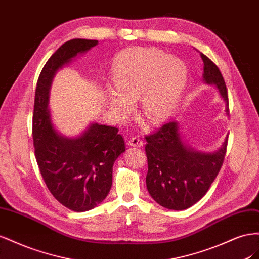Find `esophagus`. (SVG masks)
Listing matches in <instances>:
<instances>
[{"label":"esophagus","mask_w":259,"mask_h":259,"mask_svg":"<svg viewBox=\"0 0 259 259\" xmlns=\"http://www.w3.org/2000/svg\"><path fill=\"white\" fill-rule=\"evenodd\" d=\"M127 144H128L130 146H133V147H143L144 142H143V140L140 139L138 136H135V137L130 138Z\"/></svg>","instance_id":"34e87169"}]
</instances>
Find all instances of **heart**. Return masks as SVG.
<instances>
[{"label": "heart", "mask_w": 259, "mask_h": 259, "mask_svg": "<svg viewBox=\"0 0 259 259\" xmlns=\"http://www.w3.org/2000/svg\"><path fill=\"white\" fill-rule=\"evenodd\" d=\"M111 79L104 99L111 111L127 116L140 96V113L151 125L167 120L174 112L187 83L184 62L154 48H132L114 59Z\"/></svg>", "instance_id": "heart-1"}]
</instances>
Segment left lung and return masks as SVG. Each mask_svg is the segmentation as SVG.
I'll return each mask as SVG.
<instances>
[{"mask_svg":"<svg viewBox=\"0 0 259 259\" xmlns=\"http://www.w3.org/2000/svg\"><path fill=\"white\" fill-rule=\"evenodd\" d=\"M201 57L204 62L203 80L216 85L226 101V112H229L228 93L221 70L204 54L201 53ZM178 130L177 122H168L146 136V184L152 199L161 206L182 210L201 200L213 184L223 165L228 136L217 151L203 153L187 147Z\"/></svg>","mask_w":259,"mask_h":259,"instance_id":"left-lung-1","label":"left lung"}]
</instances>
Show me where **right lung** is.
Instances as JSON below:
<instances>
[{"mask_svg": "<svg viewBox=\"0 0 259 259\" xmlns=\"http://www.w3.org/2000/svg\"><path fill=\"white\" fill-rule=\"evenodd\" d=\"M97 44V40L85 38L62 44L43 67L35 90L32 135L37 165L54 198L74 211L90 210L106 199L113 163L125 151L116 127L93 123L80 136L67 138L52 123L49 99L55 73Z\"/></svg>", "mask_w": 259, "mask_h": 259, "instance_id": "right-lung-1", "label": "right lung"}]
</instances>
